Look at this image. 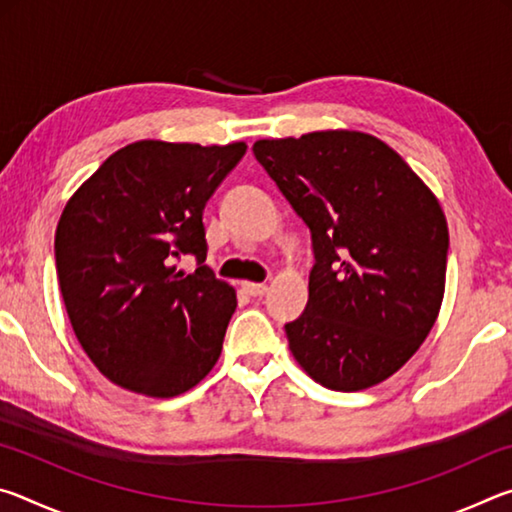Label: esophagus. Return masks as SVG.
I'll return each instance as SVG.
<instances>
[{
	"label": "esophagus",
	"mask_w": 512,
	"mask_h": 512,
	"mask_svg": "<svg viewBox=\"0 0 512 512\" xmlns=\"http://www.w3.org/2000/svg\"><path fill=\"white\" fill-rule=\"evenodd\" d=\"M241 289H244L248 296L257 298V296H264L268 287H266V284H259V282H241Z\"/></svg>",
	"instance_id": "34e87169"
}]
</instances>
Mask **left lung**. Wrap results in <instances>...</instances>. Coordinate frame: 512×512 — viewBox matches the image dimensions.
<instances>
[{
	"mask_svg": "<svg viewBox=\"0 0 512 512\" xmlns=\"http://www.w3.org/2000/svg\"><path fill=\"white\" fill-rule=\"evenodd\" d=\"M257 162L309 225L316 264L293 359L329 391H366L427 339L445 296L449 232L436 194L361 131L257 140Z\"/></svg>",
	"mask_w": 512,
	"mask_h": 512,
	"instance_id": "1",
	"label": "left lung"
}]
</instances>
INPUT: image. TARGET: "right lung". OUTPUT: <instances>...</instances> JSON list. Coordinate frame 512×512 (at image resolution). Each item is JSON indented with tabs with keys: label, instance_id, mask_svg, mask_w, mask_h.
Listing matches in <instances>:
<instances>
[{
	"label": "right lung",
	"instance_id": "add662e5",
	"mask_svg": "<svg viewBox=\"0 0 512 512\" xmlns=\"http://www.w3.org/2000/svg\"><path fill=\"white\" fill-rule=\"evenodd\" d=\"M246 142L140 140L110 155L69 198L56 271L76 339L103 377L176 397L221 357L237 293L203 266V210ZM194 254V274L175 262Z\"/></svg>",
	"mask_w": 512,
	"mask_h": 512
}]
</instances>
